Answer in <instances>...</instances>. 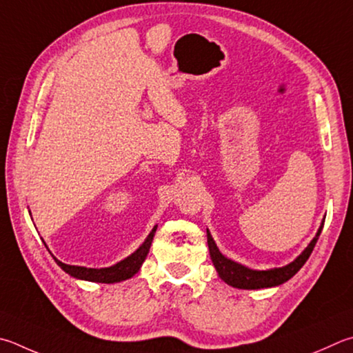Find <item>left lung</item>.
Here are the masks:
<instances>
[{
	"instance_id": "left-lung-1",
	"label": "left lung",
	"mask_w": 353,
	"mask_h": 353,
	"mask_svg": "<svg viewBox=\"0 0 353 353\" xmlns=\"http://www.w3.org/2000/svg\"><path fill=\"white\" fill-rule=\"evenodd\" d=\"M324 219L318 228L315 238H313L309 245L303 250V253H301L296 259H293L290 264H287L284 267H274V268H270V270H253V268L242 265L239 262L228 259L227 256H223L219 252L213 236H211L210 230L207 228L210 258L213 261V265L216 268L217 274H219V278L223 281V283H227L228 285H232L234 288H242V290H258V288H270V287L281 285L287 283L290 278H293L294 274L301 270V267L305 264V261L309 259V256L313 252V247H315L319 234H321Z\"/></svg>"
}]
</instances>
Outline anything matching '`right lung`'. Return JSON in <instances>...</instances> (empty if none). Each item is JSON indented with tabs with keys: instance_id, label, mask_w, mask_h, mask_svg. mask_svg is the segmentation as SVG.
Returning a JSON list of instances; mask_svg holds the SVG:
<instances>
[{
	"instance_id": "obj_1",
	"label": "right lung",
	"mask_w": 353,
	"mask_h": 353,
	"mask_svg": "<svg viewBox=\"0 0 353 353\" xmlns=\"http://www.w3.org/2000/svg\"><path fill=\"white\" fill-rule=\"evenodd\" d=\"M156 230H157V225L152 227L150 234L146 236V239L143 241L142 245L136 250V252L131 253L128 258L121 259L120 262H117V264H114L111 267L89 268V267H80V265H69V264H65V262L59 261L57 258H54V259L57 264H59L63 270H65L68 274H70L72 278L81 279V281H91V283H101V284L121 283V281L132 278L134 274L140 270L143 261L146 259V256H148V253H150V248L152 243V238H154V234H156ZM44 245H46V243H44Z\"/></svg>"
}]
</instances>
